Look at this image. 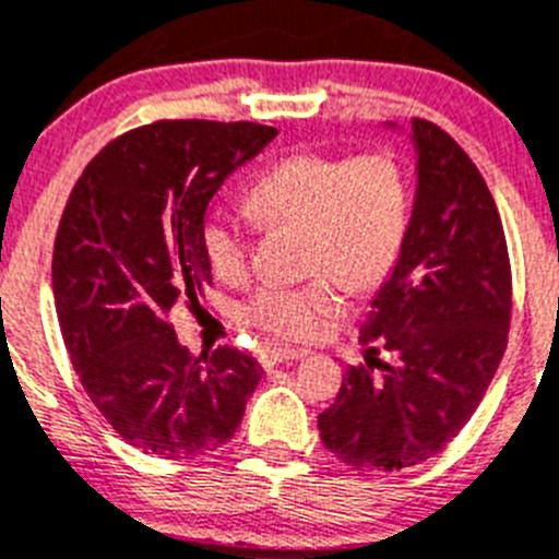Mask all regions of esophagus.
I'll return each mask as SVG.
<instances>
[{
	"label": "esophagus",
	"mask_w": 559,
	"mask_h": 559,
	"mask_svg": "<svg viewBox=\"0 0 559 559\" xmlns=\"http://www.w3.org/2000/svg\"><path fill=\"white\" fill-rule=\"evenodd\" d=\"M309 356L306 348H286V345H270V348L261 350V365L264 367H273L278 361H292V359H304Z\"/></svg>",
	"instance_id": "1"
}]
</instances>
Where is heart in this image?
Instances as JSON below:
<instances>
[{
    "label": "heart",
    "mask_w": 559,
    "mask_h": 559,
    "mask_svg": "<svg viewBox=\"0 0 559 559\" xmlns=\"http://www.w3.org/2000/svg\"><path fill=\"white\" fill-rule=\"evenodd\" d=\"M248 209L267 228H298L300 264L317 275L300 286H261L245 306V320L300 340L340 306V284L365 289L390 273L409 225V180L384 153H298L275 160L250 183ZM200 245L219 278H239L248 270V228L228 211L205 214Z\"/></svg>",
    "instance_id": "1"
}]
</instances>
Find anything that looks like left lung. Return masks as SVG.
Here are the masks:
<instances>
[{"label": "left lung", "mask_w": 559, "mask_h": 559, "mask_svg": "<svg viewBox=\"0 0 559 559\" xmlns=\"http://www.w3.org/2000/svg\"><path fill=\"white\" fill-rule=\"evenodd\" d=\"M384 128L409 135L415 150L409 225L361 323L367 367H348L317 417L331 454L379 474L449 445L496 376L510 331V259L485 178L437 124Z\"/></svg>", "instance_id": "8db88e82"}]
</instances>
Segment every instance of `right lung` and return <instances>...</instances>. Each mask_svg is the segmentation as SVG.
I'll return each instance as SVG.
<instances>
[{
  "label": "right lung",
  "mask_w": 559,
  "mask_h": 559,
  "mask_svg": "<svg viewBox=\"0 0 559 559\" xmlns=\"http://www.w3.org/2000/svg\"><path fill=\"white\" fill-rule=\"evenodd\" d=\"M275 135L253 122H155L99 150L69 194L52 253L60 334L88 399L144 454L225 445L261 381L236 348L189 354L169 314L211 284L200 245L211 198Z\"/></svg>",
  "instance_id": "right-lung-1"
}]
</instances>
